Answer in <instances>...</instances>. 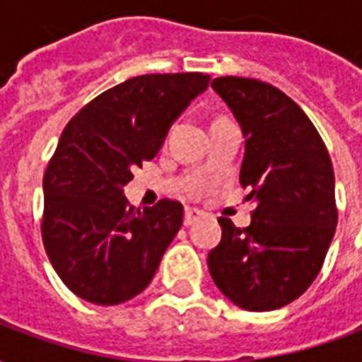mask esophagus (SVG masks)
Listing matches in <instances>:
<instances>
[{
    "mask_svg": "<svg viewBox=\"0 0 362 362\" xmlns=\"http://www.w3.org/2000/svg\"><path fill=\"white\" fill-rule=\"evenodd\" d=\"M202 217H204V211L194 209V207H186V211H184V225L189 227V225H194V223L202 219Z\"/></svg>",
    "mask_w": 362,
    "mask_h": 362,
    "instance_id": "1",
    "label": "esophagus"
}]
</instances>
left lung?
Wrapping results in <instances>:
<instances>
[{
  "instance_id": "1",
  "label": "left lung",
  "mask_w": 362,
  "mask_h": 362,
  "mask_svg": "<svg viewBox=\"0 0 362 362\" xmlns=\"http://www.w3.org/2000/svg\"><path fill=\"white\" fill-rule=\"evenodd\" d=\"M213 90L243 129L240 184L256 204L252 225L221 217L207 256L215 285L244 310L281 308L316 279L337 225L335 178L326 145L298 104L273 85L217 77Z\"/></svg>"
}]
</instances>
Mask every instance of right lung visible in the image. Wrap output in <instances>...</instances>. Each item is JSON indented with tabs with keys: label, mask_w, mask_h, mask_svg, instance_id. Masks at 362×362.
Listing matches in <instances>:
<instances>
[{
	"label": "right lung",
	"mask_w": 362,
	"mask_h": 362,
	"mask_svg": "<svg viewBox=\"0 0 362 362\" xmlns=\"http://www.w3.org/2000/svg\"><path fill=\"white\" fill-rule=\"evenodd\" d=\"M204 74L139 75L90 100L64 129L44 174L42 240L59 279L87 303H126L147 287L180 230L184 207L127 204L135 166L151 160Z\"/></svg>",
	"instance_id": "add662e5"
}]
</instances>
